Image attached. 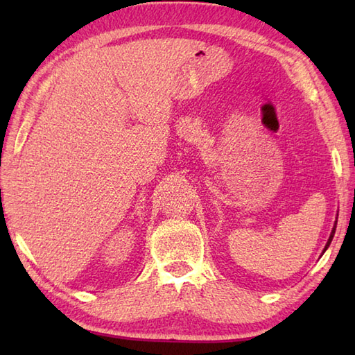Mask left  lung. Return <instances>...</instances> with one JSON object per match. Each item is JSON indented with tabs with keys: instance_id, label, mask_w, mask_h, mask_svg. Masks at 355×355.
I'll return each instance as SVG.
<instances>
[{
	"instance_id": "8db88e82",
	"label": "left lung",
	"mask_w": 355,
	"mask_h": 355,
	"mask_svg": "<svg viewBox=\"0 0 355 355\" xmlns=\"http://www.w3.org/2000/svg\"><path fill=\"white\" fill-rule=\"evenodd\" d=\"M334 233H336V225H334V229H333V232H331V236H329V239H328V243H327V247H325V250L328 248V245L331 244V241H333V236H334Z\"/></svg>"
}]
</instances>
